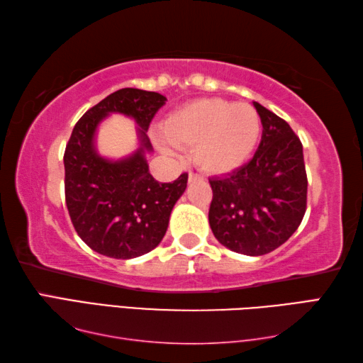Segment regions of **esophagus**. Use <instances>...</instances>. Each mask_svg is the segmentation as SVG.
I'll return each mask as SVG.
<instances>
[{
    "instance_id": "obj_1",
    "label": "esophagus",
    "mask_w": 363,
    "mask_h": 363,
    "mask_svg": "<svg viewBox=\"0 0 363 363\" xmlns=\"http://www.w3.org/2000/svg\"><path fill=\"white\" fill-rule=\"evenodd\" d=\"M203 181V176L201 174H196V173H189V182L194 184V182H201Z\"/></svg>"
}]
</instances>
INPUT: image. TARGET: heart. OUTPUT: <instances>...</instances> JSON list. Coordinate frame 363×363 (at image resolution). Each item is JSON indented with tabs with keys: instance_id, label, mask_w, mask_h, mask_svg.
Returning a JSON list of instances; mask_svg holds the SVG:
<instances>
[{
	"instance_id": "b5f03b06",
	"label": "heart",
	"mask_w": 363,
	"mask_h": 363,
	"mask_svg": "<svg viewBox=\"0 0 363 363\" xmlns=\"http://www.w3.org/2000/svg\"><path fill=\"white\" fill-rule=\"evenodd\" d=\"M162 133L179 148H194V160L203 172L226 174L242 167L256 150L260 117L248 103L198 99L169 113Z\"/></svg>"
}]
</instances>
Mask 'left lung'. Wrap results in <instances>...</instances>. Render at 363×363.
I'll list each match as a JSON object with an SVG mask.
<instances>
[{"instance_id": "8db88e82", "label": "left lung", "mask_w": 363, "mask_h": 363, "mask_svg": "<svg viewBox=\"0 0 363 363\" xmlns=\"http://www.w3.org/2000/svg\"><path fill=\"white\" fill-rule=\"evenodd\" d=\"M262 140L254 157L223 177L209 179V225L230 251L264 256L279 248L303 221L307 174L303 145L285 120L259 103Z\"/></svg>"}]
</instances>
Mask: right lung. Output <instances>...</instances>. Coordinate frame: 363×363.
Listing matches in <instances>:
<instances>
[{
	"instance_id": "right-lung-1",
	"label": "right lung",
	"mask_w": 363,
	"mask_h": 363,
	"mask_svg": "<svg viewBox=\"0 0 363 363\" xmlns=\"http://www.w3.org/2000/svg\"><path fill=\"white\" fill-rule=\"evenodd\" d=\"M165 101L156 91L120 89L82 115L67 143V209L78 235L103 256L134 259L156 248L186 191L187 173L173 182H157L145 159L152 151L146 130ZM111 113L126 114L139 125L141 146L125 160H104L96 151V128Z\"/></svg>"
}]
</instances>
